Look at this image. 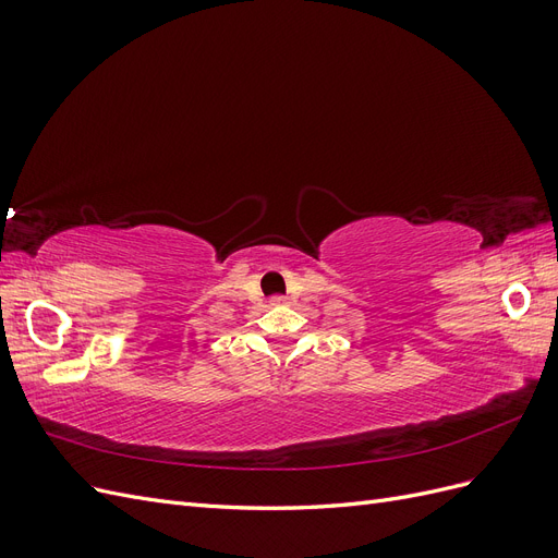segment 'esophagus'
<instances>
[{"instance_id":"esophagus-1","label":"esophagus","mask_w":558,"mask_h":558,"mask_svg":"<svg viewBox=\"0 0 558 558\" xmlns=\"http://www.w3.org/2000/svg\"><path fill=\"white\" fill-rule=\"evenodd\" d=\"M269 302H272V305H281V302H286V298L283 295H272V298H269Z\"/></svg>"}]
</instances>
